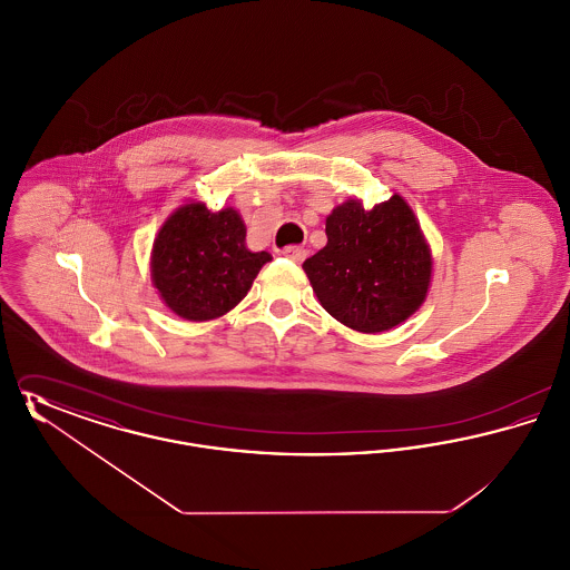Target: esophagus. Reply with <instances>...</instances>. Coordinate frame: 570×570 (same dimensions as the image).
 Wrapping results in <instances>:
<instances>
[{
	"mask_svg": "<svg viewBox=\"0 0 570 570\" xmlns=\"http://www.w3.org/2000/svg\"><path fill=\"white\" fill-rule=\"evenodd\" d=\"M279 254H282L284 258L293 261V263H303V261H305V249L298 247V245H288V247H284Z\"/></svg>",
	"mask_w": 570,
	"mask_h": 570,
	"instance_id": "esophagus-1",
	"label": "esophagus"
}]
</instances>
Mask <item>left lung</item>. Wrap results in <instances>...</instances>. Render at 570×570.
<instances>
[{
    "mask_svg": "<svg viewBox=\"0 0 570 570\" xmlns=\"http://www.w3.org/2000/svg\"><path fill=\"white\" fill-rule=\"evenodd\" d=\"M326 245L303 263L326 312L358 333H382L407 321L428 297L434 258L404 196L363 207L337 205L325 222Z\"/></svg>",
    "mask_w": 570,
    "mask_h": 570,
    "instance_id": "8db88e82",
    "label": "left lung"
}]
</instances>
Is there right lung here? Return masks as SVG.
Here are the masks:
<instances>
[{
    "label": "right lung",
    "instance_id": "right-lung-1",
    "mask_svg": "<svg viewBox=\"0 0 570 570\" xmlns=\"http://www.w3.org/2000/svg\"><path fill=\"white\" fill-rule=\"evenodd\" d=\"M269 261V252L247 249L244 217L235 207L212 212L200 200H188L164 219L149 269L175 316L205 323L239 305Z\"/></svg>",
    "mask_w": 570,
    "mask_h": 570
}]
</instances>
